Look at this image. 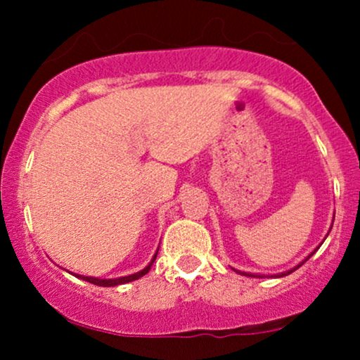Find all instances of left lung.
I'll use <instances>...</instances> for the list:
<instances>
[{
  "label": "left lung",
  "instance_id": "1",
  "mask_svg": "<svg viewBox=\"0 0 360 360\" xmlns=\"http://www.w3.org/2000/svg\"><path fill=\"white\" fill-rule=\"evenodd\" d=\"M313 254H315V252H311V254H309V255H308V257L303 260V262H301V264H298V266H296V267H292V269H289V271H286V272H281V274H274V276H271V278H283V276H288V274H291V272H292V271H296V269H298V267H301V266H303V264H304V262H307V260H308L309 257H311V255H313ZM233 271H237V269H233ZM237 272H238V274H243V276H249V278H266V276H262V274H249V272H240V271H237Z\"/></svg>",
  "mask_w": 360,
  "mask_h": 360
}]
</instances>
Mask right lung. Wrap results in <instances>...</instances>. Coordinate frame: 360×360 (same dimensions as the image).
I'll use <instances>...</instances> for the list:
<instances>
[{
    "instance_id": "right-lung-1",
    "label": "right lung",
    "mask_w": 360,
    "mask_h": 360,
    "mask_svg": "<svg viewBox=\"0 0 360 360\" xmlns=\"http://www.w3.org/2000/svg\"><path fill=\"white\" fill-rule=\"evenodd\" d=\"M157 252H159V249H157ZM157 252L155 255L152 257L150 264L146 267V269L135 272V274H130V276H123V278H118V279H100V278H91V276H77V278L82 279V281H88V283L91 284H96V286H105V288H111V286H118V284H125V283H131V281L142 278V276H146L148 271H150L152 264H154V260L157 257Z\"/></svg>"
}]
</instances>
